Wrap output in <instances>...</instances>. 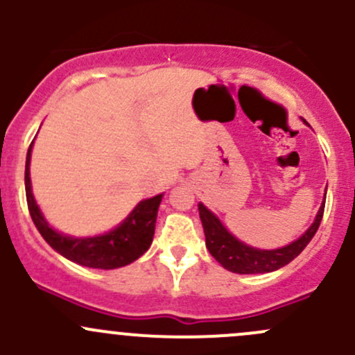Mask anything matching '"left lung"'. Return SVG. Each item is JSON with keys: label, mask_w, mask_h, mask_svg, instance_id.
<instances>
[{"label": "left lung", "mask_w": 355, "mask_h": 355, "mask_svg": "<svg viewBox=\"0 0 355 355\" xmlns=\"http://www.w3.org/2000/svg\"><path fill=\"white\" fill-rule=\"evenodd\" d=\"M307 125V121L304 120ZM327 196V192H324ZM199 216L202 221L204 235H206V247L209 250L211 256L225 268V270L232 271V273L239 275H256V273H270V271L280 270V268L287 266L290 261L295 259L306 245L309 244L311 239L318 232L323 218L324 211V199L321 202L320 211H318L316 218H314L313 225L300 235L297 241L290 242L288 245L278 247V249H257V247H250L239 241L235 235H232L227 230L220 218L214 213H211L202 202L198 204Z\"/></svg>", "instance_id": "8db88e82"}]
</instances>
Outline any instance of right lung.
Returning a JSON list of instances; mask_svg holds the SVG:
<instances>
[{
    "mask_svg": "<svg viewBox=\"0 0 355 355\" xmlns=\"http://www.w3.org/2000/svg\"><path fill=\"white\" fill-rule=\"evenodd\" d=\"M32 144L27 151V159H25V194H27L28 213H31L39 234L56 252L80 266L114 270V268L134 263L151 247L153 237H155L157 207H159L163 194L141 200L120 225H116L113 230L106 232V234L92 235V237H70V235L55 230L46 221L44 214L39 209L34 194H32Z\"/></svg>",
    "mask_w": 355,
    "mask_h": 355,
    "instance_id": "right-lung-1",
    "label": "right lung"
}]
</instances>
